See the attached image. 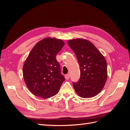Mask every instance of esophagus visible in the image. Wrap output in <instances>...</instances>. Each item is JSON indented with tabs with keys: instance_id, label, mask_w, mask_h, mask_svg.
Instances as JSON below:
<instances>
[{
	"instance_id": "1",
	"label": "esophagus",
	"mask_w": 130,
	"mask_h": 130,
	"mask_svg": "<svg viewBox=\"0 0 130 130\" xmlns=\"http://www.w3.org/2000/svg\"><path fill=\"white\" fill-rule=\"evenodd\" d=\"M69 77H70V76H69V74H66L65 75V78H66V80H68L69 78Z\"/></svg>"
}]
</instances>
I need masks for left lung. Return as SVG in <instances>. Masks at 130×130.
Returning a JSON list of instances; mask_svg holds the SVG:
<instances>
[{
	"label": "left lung",
	"instance_id": "8db88e82",
	"mask_svg": "<svg viewBox=\"0 0 130 130\" xmlns=\"http://www.w3.org/2000/svg\"><path fill=\"white\" fill-rule=\"evenodd\" d=\"M74 52L80 69V77L73 82L75 90L80 96L92 98L104 88L107 77V63L103 55L93 43L84 39L68 41Z\"/></svg>",
	"mask_w": 130,
	"mask_h": 130
}]
</instances>
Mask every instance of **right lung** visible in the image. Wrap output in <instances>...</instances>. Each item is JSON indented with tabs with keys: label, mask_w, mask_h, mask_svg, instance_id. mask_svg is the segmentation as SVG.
Segmentation results:
<instances>
[{
	"label": "right lung",
	"mask_w": 130,
	"mask_h": 130,
	"mask_svg": "<svg viewBox=\"0 0 130 130\" xmlns=\"http://www.w3.org/2000/svg\"><path fill=\"white\" fill-rule=\"evenodd\" d=\"M64 45L61 40L46 38L34 46L23 66V77L30 91L46 99L55 95L65 80L56 56Z\"/></svg>",
	"instance_id": "add662e5"
}]
</instances>
